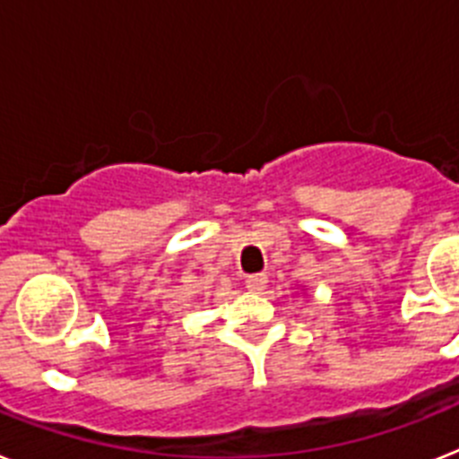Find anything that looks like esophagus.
<instances>
[{
  "label": "esophagus",
  "mask_w": 459,
  "mask_h": 459,
  "mask_svg": "<svg viewBox=\"0 0 459 459\" xmlns=\"http://www.w3.org/2000/svg\"><path fill=\"white\" fill-rule=\"evenodd\" d=\"M245 284H247L249 291H254V294H261V291L268 287V277H265L264 273H256V275H247Z\"/></svg>",
  "instance_id": "34e87169"
}]
</instances>
